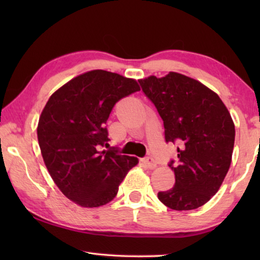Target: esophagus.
Instances as JSON below:
<instances>
[{"label":"esophagus","instance_id":"esophagus-1","mask_svg":"<svg viewBox=\"0 0 260 260\" xmlns=\"http://www.w3.org/2000/svg\"><path fill=\"white\" fill-rule=\"evenodd\" d=\"M143 162H144V164H146V166L148 167V169H150V170L155 169V167L157 166L155 159H153V158H152V157H150V156H148V157L144 158V159H143Z\"/></svg>","mask_w":260,"mask_h":260}]
</instances>
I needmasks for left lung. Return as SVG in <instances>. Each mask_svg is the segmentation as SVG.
I'll return each instance as SVG.
<instances>
[{
  "instance_id": "left-lung-1",
  "label": "left lung",
  "mask_w": 260,
  "mask_h": 260,
  "mask_svg": "<svg viewBox=\"0 0 260 260\" xmlns=\"http://www.w3.org/2000/svg\"><path fill=\"white\" fill-rule=\"evenodd\" d=\"M139 82L164 122L166 143L178 144L177 159L169 162L175 184L158 192V199L177 211L200 208L230 170L235 140L231 114L214 91L180 73Z\"/></svg>"
}]
</instances>
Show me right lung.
Masks as SVG:
<instances>
[{
	"instance_id": "obj_1",
	"label": "right lung",
	"mask_w": 260,
	"mask_h": 260,
	"mask_svg": "<svg viewBox=\"0 0 260 260\" xmlns=\"http://www.w3.org/2000/svg\"><path fill=\"white\" fill-rule=\"evenodd\" d=\"M133 79L94 70L70 80L48 100L38 140L49 174L60 191L83 208L111 202L138 158L108 146L105 124L118 101L139 91Z\"/></svg>"
}]
</instances>
